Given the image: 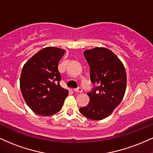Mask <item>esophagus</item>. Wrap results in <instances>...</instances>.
Instances as JSON below:
<instances>
[{"instance_id":"esophagus-1","label":"esophagus","mask_w":153,"mask_h":153,"mask_svg":"<svg viewBox=\"0 0 153 153\" xmlns=\"http://www.w3.org/2000/svg\"><path fill=\"white\" fill-rule=\"evenodd\" d=\"M73 91H74L75 92H77V93H82V88L78 87V88H75V89L73 90Z\"/></svg>"}]
</instances>
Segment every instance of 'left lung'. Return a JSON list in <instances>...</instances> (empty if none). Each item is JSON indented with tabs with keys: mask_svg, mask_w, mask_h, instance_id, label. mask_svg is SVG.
I'll use <instances>...</instances> for the list:
<instances>
[{
	"mask_svg": "<svg viewBox=\"0 0 153 153\" xmlns=\"http://www.w3.org/2000/svg\"><path fill=\"white\" fill-rule=\"evenodd\" d=\"M90 66V76L93 85L97 84L90 93L88 105L79 111L93 120L108 117L119 105L126 90V72L123 62L105 48L96 47L84 52Z\"/></svg>",
	"mask_w": 153,
	"mask_h": 153,
	"instance_id": "1",
	"label": "left lung"
}]
</instances>
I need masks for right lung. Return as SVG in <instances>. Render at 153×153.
<instances>
[{
    "mask_svg": "<svg viewBox=\"0 0 153 153\" xmlns=\"http://www.w3.org/2000/svg\"><path fill=\"white\" fill-rule=\"evenodd\" d=\"M65 51L55 47L42 49L26 62L20 87L24 100L35 113L50 116L61 110L68 91L60 85L58 62Z\"/></svg>",
    "mask_w": 153,
    "mask_h": 153,
    "instance_id": "obj_1",
    "label": "right lung"
}]
</instances>
